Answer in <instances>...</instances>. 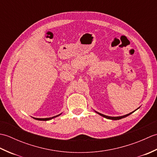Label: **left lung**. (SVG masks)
<instances>
[{
    "instance_id": "8db88e82",
    "label": "left lung",
    "mask_w": 157,
    "mask_h": 157,
    "mask_svg": "<svg viewBox=\"0 0 157 157\" xmlns=\"http://www.w3.org/2000/svg\"><path fill=\"white\" fill-rule=\"evenodd\" d=\"M137 109H136V110H137ZM134 111H133V112H134ZM95 112H96V113H97L98 115L102 116L103 117H105V118H106V119H112V120H119V119H122V118L126 117H128V115H131L132 113H133V112H132V113H129V114H127V115H123V116H120V117H109V116H106V115H103V114H101V113H98V112H96V111H95Z\"/></svg>"
}]
</instances>
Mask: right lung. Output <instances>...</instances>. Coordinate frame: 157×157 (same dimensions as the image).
<instances>
[{
	"instance_id": "right-lung-1",
	"label": "right lung",
	"mask_w": 157,
	"mask_h": 157,
	"mask_svg": "<svg viewBox=\"0 0 157 157\" xmlns=\"http://www.w3.org/2000/svg\"><path fill=\"white\" fill-rule=\"evenodd\" d=\"M61 114H59V115H56V116L52 117H49V118H34V119H36V120H40V121H48V120H51V119H53V118L59 116Z\"/></svg>"
}]
</instances>
